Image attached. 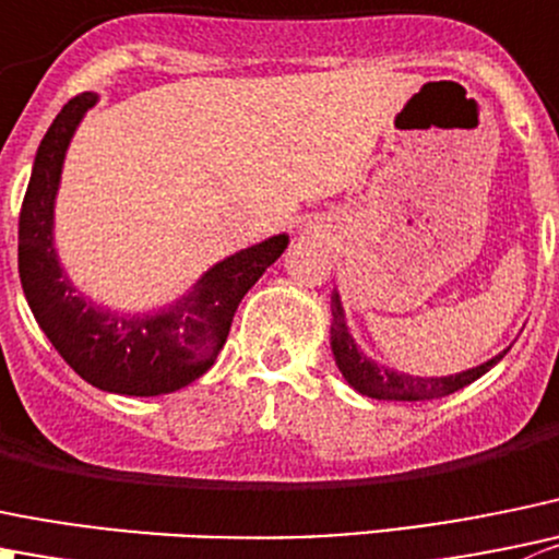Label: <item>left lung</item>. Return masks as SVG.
<instances>
[{"label": "left lung", "mask_w": 559, "mask_h": 559, "mask_svg": "<svg viewBox=\"0 0 559 559\" xmlns=\"http://www.w3.org/2000/svg\"><path fill=\"white\" fill-rule=\"evenodd\" d=\"M330 349H333L338 371L344 373V379L357 390V393L377 401H431V399H442V395L456 393V390L467 388L469 382L484 377L489 368H495L497 362L508 355L511 346L502 349L500 355L491 357V360L480 362V366L467 368V371H459V373H448V377H415V373L395 371V368L382 366V362L362 355L360 346H357L355 338H352L349 328H346L344 306H341L338 292H333Z\"/></svg>", "instance_id": "8db88e82"}]
</instances>
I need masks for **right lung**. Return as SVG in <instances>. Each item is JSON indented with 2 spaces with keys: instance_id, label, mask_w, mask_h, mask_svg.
I'll use <instances>...</instances> for the list:
<instances>
[{
  "instance_id": "1",
  "label": "right lung",
  "mask_w": 559,
  "mask_h": 559,
  "mask_svg": "<svg viewBox=\"0 0 559 559\" xmlns=\"http://www.w3.org/2000/svg\"><path fill=\"white\" fill-rule=\"evenodd\" d=\"M95 103V92L64 103L37 147L19 218L21 286L40 330L81 379L119 395L175 393L213 366L237 306L286 251L289 235L221 259L180 300L158 311H111L81 295L59 264L53 204L70 139Z\"/></svg>"
}]
</instances>
